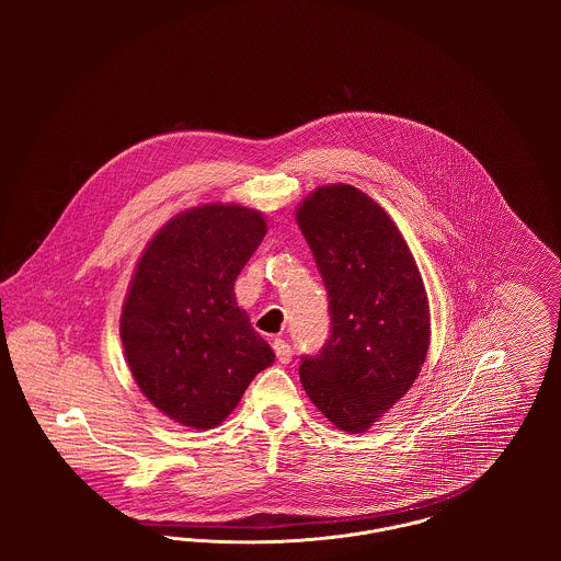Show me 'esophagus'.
<instances>
[{
  "instance_id": "esophagus-1",
  "label": "esophagus",
  "mask_w": 561,
  "mask_h": 561,
  "mask_svg": "<svg viewBox=\"0 0 561 561\" xmlns=\"http://www.w3.org/2000/svg\"><path fill=\"white\" fill-rule=\"evenodd\" d=\"M273 351L282 364H288L293 359V348L284 339H273Z\"/></svg>"
}]
</instances>
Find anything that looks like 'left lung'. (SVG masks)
Listing matches in <instances>:
<instances>
[{"label":"left lung","mask_w":561,"mask_h":561,"mask_svg":"<svg viewBox=\"0 0 561 561\" xmlns=\"http://www.w3.org/2000/svg\"><path fill=\"white\" fill-rule=\"evenodd\" d=\"M296 222L330 309V336L318 355L300 357V382L328 421L362 433L408 393L425 364V284L391 216L359 188H316Z\"/></svg>","instance_id":"1"}]
</instances>
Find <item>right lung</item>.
<instances>
[{
	"label": "right lung",
	"instance_id": "obj_1",
	"mask_svg": "<svg viewBox=\"0 0 561 561\" xmlns=\"http://www.w3.org/2000/svg\"><path fill=\"white\" fill-rule=\"evenodd\" d=\"M265 233L259 210L206 204L170 218L136 265L124 353L145 398L185 427L220 425L275 362L233 293Z\"/></svg>",
	"mask_w": 561,
	"mask_h": 561
}]
</instances>
